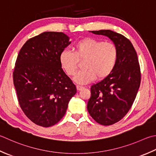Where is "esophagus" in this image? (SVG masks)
<instances>
[{"label":"esophagus","mask_w":156,"mask_h":156,"mask_svg":"<svg viewBox=\"0 0 156 156\" xmlns=\"http://www.w3.org/2000/svg\"><path fill=\"white\" fill-rule=\"evenodd\" d=\"M82 88H83V87L79 86V85H77V86H76V89H77V90H80L82 89Z\"/></svg>","instance_id":"34e87169"}]
</instances>
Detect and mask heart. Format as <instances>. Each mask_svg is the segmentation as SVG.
<instances>
[{"instance_id": "b5f03b06", "label": "heart", "mask_w": 156, "mask_h": 156, "mask_svg": "<svg viewBox=\"0 0 156 156\" xmlns=\"http://www.w3.org/2000/svg\"><path fill=\"white\" fill-rule=\"evenodd\" d=\"M118 51L114 44L93 38H84L76 42L74 52L63 50L59 57L61 68L69 76L75 74L79 61L82 68L74 78L76 83L88 84L98 77L103 79L111 74L116 66Z\"/></svg>"}]
</instances>
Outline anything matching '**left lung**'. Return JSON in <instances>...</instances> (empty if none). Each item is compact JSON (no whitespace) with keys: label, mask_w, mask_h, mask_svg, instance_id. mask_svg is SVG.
Masks as SVG:
<instances>
[{"label":"left lung","mask_w":156,"mask_h":156,"mask_svg":"<svg viewBox=\"0 0 156 156\" xmlns=\"http://www.w3.org/2000/svg\"><path fill=\"white\" fill-rule=\"evenodd\" d=\"M112 40L118 51L114 69L90 87L87 109L97 123L114 124L122 119L135 101L141 84V70L133 44L123 35L109 30L91 31Z\"/></svg>","instance_id":"obj_1"}]
</instances>
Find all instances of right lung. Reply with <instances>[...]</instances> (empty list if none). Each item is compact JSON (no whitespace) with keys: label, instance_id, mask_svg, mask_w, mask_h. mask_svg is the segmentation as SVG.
Segmentation results:
<instances>
[{"label":"right lung","instance_id":"add662e5","mask_svg":"<svg viewBox=\"0 0 156 156\" xmlns=\"http://www.w3.org/2000/svg\"><path fill=\"white\" fill-rule=\"evenodd\" d=\"M70 43L63 32H45L27 41L18 54L13 71L17 99L25 115L38 126L57 124L76 93L59 61Z\"/></svg>","mask_w":156,"mask_h":156}]
</instances>
